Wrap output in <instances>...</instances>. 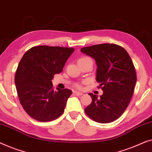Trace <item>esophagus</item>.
I'll list each match as a JSON object with an SVG mask.
<instances>
[{
  "mask_svg": "<svg viewBox=\"0 0 152 152\" xmlns=\"http://www.w3.org/2000/svg\"><path fill=\"white\" fill-rule=\"evenodd\" d=\"M73 93H74V94L76 95V96H81L83 94L81 92H78V91H74Z\"/></svg>",
  "mask_w": 152,
  "mask_h": 152,
  "instance_id": "1",
  "label": "esophagus"
}]
</instances>
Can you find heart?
Wrapping results in <instances>:
<instances>
[{"instance_id": "obj_1", "label": "heart", "mask_w": 152, "mask_h": 152, "mask_svg": "<svg viewBox=\"0 0 152 152\" xmlns=\"http://www.w3.org/2000/svg\"><path fill=\"white\" fill-rule=\"evenodd\" d=\"M78 87H80V86H79V85H78Z\"/></svg>"}]
</instances>
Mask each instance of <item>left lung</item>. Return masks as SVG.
Here are the masks:
<instances>
[{"label":"left lung","instance_id":"1","mask_svg":"<svg viewBox=\"0 0 152 152\" xmlns=\"http://www.w3.org/2000/svg\"><path fill=\"white\" fill-rule=\"evenodd\" d=\"M80 52L95 59L96 79L103 91L100 97L89 94L92 101L85 112L98 123H111L123 114L133 96L136 83L133 62L127 51L116 44L96 45Z\"/></svg>","mask_w":152,"mask_h":152}]
</instances>
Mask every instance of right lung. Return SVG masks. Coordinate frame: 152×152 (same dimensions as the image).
Instances as JSON below:
<instances>
[{"instance_id": "1", "label": "right lung", "mask_w": 152, "mask_h": 152, "mask_svg": "<svg viewBox=\"0 0 152 152\" xmlns=\"http://www.w3.org/2000/svg\"><path fill=\"white\" fill-rule=\"evenodd\" d=\"M74 48L40 45L27 51L15 75V85L20 104L27 114L40 122H48L61 116L70 89L56 88L52 83L63 68Z\"/></svg>"}]
</instances>
